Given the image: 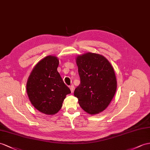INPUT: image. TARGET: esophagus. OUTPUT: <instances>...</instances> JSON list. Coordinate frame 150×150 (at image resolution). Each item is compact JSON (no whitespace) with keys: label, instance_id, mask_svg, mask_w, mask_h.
<instances>
[{"label":"esophagus","instance_id":"esophagus-1","mask_svg":"<svg viewBox=\"0 0 150 150\" xmlns=\"http://www.w3.org/2000/svg\"><path fill=\"white\" fill-rule=\"evenodd\" d=\"M69 88H70V89H71V91L72 93L73 92H74V85H71L70 86H69Z\"/></svg>","mask_w":150,"mask_h":150}]
</instances>
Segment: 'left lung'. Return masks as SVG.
<instances>
[{"mask_svg": "<svg viewBox=\"0 0 150 150\" xmlns=\"http://www.w3.org/2000/svg\"><path fill=\"white\" fill-rule=\"evenodd\" d=\"M80 84L74 96L84 111L98 114L106 109L116 91L117 81L109 62L104 56L86 53L76 58Z\"/></svg>", "mask_w": 150, "mask_h": 150, "instance_id": "obj_1", "label": "left lung"}]
</instances>
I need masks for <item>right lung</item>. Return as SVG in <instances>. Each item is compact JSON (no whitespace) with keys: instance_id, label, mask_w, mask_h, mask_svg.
<instances>
[{"instance_id":"1","label":"right lung","mask_w":150,"mask_h":150,"mask_svg":"<svg viewBox=\"0 0 150 150\" xmlns=\"http://www.w3.org/2000/svg\"><path fill=\"white\" fill-rule=\"evenodd\" d=\"M58 64L55 56L44 58L35 65L27 83L30 103L45 115H52L59 111L65 97L71 92L57 71Z\"/></svg>"}]
</instances>
